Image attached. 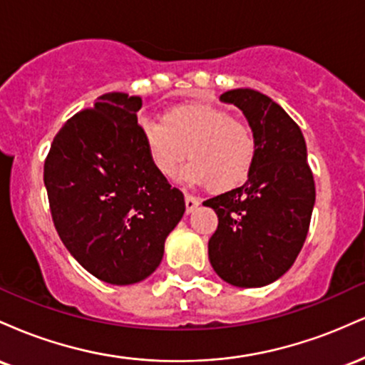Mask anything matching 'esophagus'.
I'll return each mask as SVG.
<instances>
[{
	"instance_id": "34e87169",
	"label": "esophagus",
	"mask_w": 365,
	"mask_h": 365,
	"mask_svg": "<svg viewBox=\"0 0 365 365\" xmlns=\"http://www.w3.org/2000/svg\"><path fill=\"white\" fill-rule=\"evenodd\" d=\"M199 204H200V200L197 199V197L190 195V194H185V209H187V212H194L195 209H197V206H199Z\"/></svg>"
}]
</instances>
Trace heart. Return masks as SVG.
<instances>
[{"label": "heart", "instance_id": "1", "mask_svg": "<svg viewBox=\"0 0 365 365\" xmlns=\"http://www.w3.org/2000/svg\"><path fill=\"white\" fill-rule=\"evenodd\" d=\"M139 128L150 165L161 177H173L187 153L190 163L178 175L185 185L228 192L244 182L252 165V130L220 108L180 106L166 113L163 123L144 120Z\"/></svg>", "mask_w": 365, "mask_h": 365}]
</instances>
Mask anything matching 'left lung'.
<instances>
[{
    "label": "left lung",
    "instance_id": "left-lung-1",
    "mask_svg": "<svg viewBox=\"0 0 365 365\" xmlns=\"http://www.w3.org/2000/svg\"><path fill=\"white\" fill-rule=\"evenodd\" d=\"M220 101L244 113L255 153L244 185L204 202L217 215L209 261L233 287H266L290 269L311 225L316 187L307 145L299 125L262 92L226 91Z\"/></svg>",
    "mask_w": 365,
    "mask_h": 365
}]
</instances>
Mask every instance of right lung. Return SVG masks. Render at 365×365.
Here are the masks:
<instances>
[{
	"label": "right lung",
	"instance_id": "right-lung-1",
	"mask_svg": "<svg viewBox=\"0 0 365 365\" xmlns=\"http://www.w3.org/2000/svg\"><path fill=\"white\" fill-rule=\"evenodd\" d=\"M139 96L110 92L54 137L44 185L56 232L83 269L110 284L145 279L185 212L178 188L150 165Z\"/></svg>",
	"mask_w": 365,
	"mask_h": 365
}]
</instances>
